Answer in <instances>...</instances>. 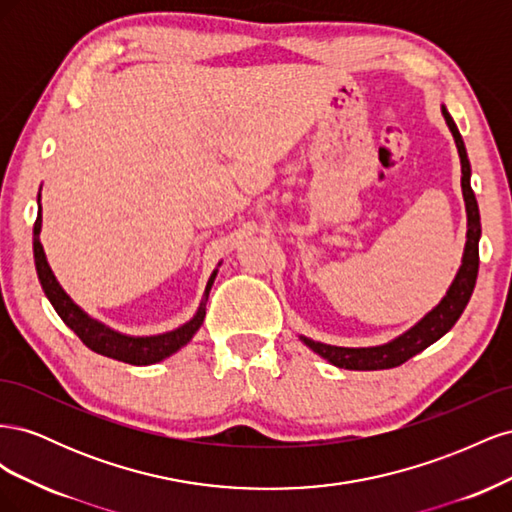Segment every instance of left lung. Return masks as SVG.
<instances>
[{
    "mask_svg": "<svg viewBox=\"0 0 512 512\" xmlns=\"http://www.w3.org/2000/svg\"><path fill=\"white\" fill-rule=\"evenodd\" d=\"M442 115L446 119V126L451 130L455 145L459 151L461 160V192L463 200H466V213H468V235H466V250H463L461 267L455 275L453 284L448 286L442 301L418 320L412 329L401 333L399 337L391 339L382 346H369V348H344V346H329L322 342H314V339L299 335L301 342L312 348L322 359H327L331 365L342 367V369H356V371H374V369H391L401 363L412 359L414 354L423 352L433 342H438L442 335H446L455 327V322L466 309L474 286H476V275H478V239H480V213L476 196L472 192L470 177L472 168L468 160L466 145H463V138L455 126L453 117L448 115L446 106H442Z\"/></svg>",
    "mask_w": 512,
    "mask_h": 512,
    "instance_id": "1",
    "label": "left lung"
}]
</instances>
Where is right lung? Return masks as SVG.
I'll return each instance as SVG.
<instances>
[{"instance_id": "obj_1", "label": "right lung", "mask_w": 512, "mask_h": 512, "mask_svg": "<svg viewBox=\"0 0 512 512\" xmlns=\"http://www.w3.org/2000/svg\"><path fill=\"white\" fill-rule=\"evenodd\" d=\"M40 230H42V207H40V194H38V218L34 224V262H36L38 280L46 294V299L51 301L59 318L66 322V327H70L76 335H79V339L89 350L108 356V359L123 361L130 365H153L158 361H164L166 356L175 354L177 350H181L200 329V324H203L209 290L213 286L215 275H218V269L211 273L203 294V301H200L198 312L194 314L192 320L181 324L179 329L160 333V335H147V337L123 335L119 331L108 329L106 324L83 312V309L68 297L66 290L59 286L57 277L49 267V262H46L44 247L40 243Z\"/></svg>"}]
</instances>
